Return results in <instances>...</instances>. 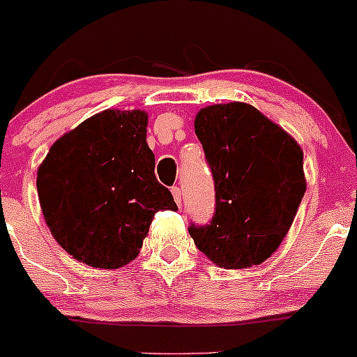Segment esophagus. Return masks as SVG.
<instances>
[{
    "label": "esophagus",
    "instance_id": "obj_1",
    "mask_svg": "<svg viewBox=\"0 0 357 357\" xmlns=\"http://www.w3.org/2000/svg\"><path fill=\"white\" fill-rule=\"evenodd\" d=\"M171 193H172V197H174L176 205L181 206V202H183V193H181V190H179L178 186H174V188H172V190H171Z\"/></svg>",
    "mask_w": 357,
    "mask_h": 357
}]
</instances>
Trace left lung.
<instances>
[{
	"instance_id": "1",
	"label": "left lung",
	"mask_w": 357,
	"mask_h": 357,
	"mask_svg": "<svg viewBox=\"0 0 357 357\" xmlns=\"http://www.w3.org/2000/svg\"><path fill=\"white\" fill-rule=\"evenodd\" d=\"M215 183V213L191 223L197 248L225 269L264 262L291 227L307 183L303 151L248 103L211 105L195 119Z\"/></svg>"
}]
</instances>
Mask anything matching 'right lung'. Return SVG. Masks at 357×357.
<instances>
[{
	"instance_id": "add662e5",
	"label": "right lung",
	"mask_w": 357,
	"mask_h": 357,
	"mask_svg": "<svg viewBox=\"0 0 357 357\" xmlns=\"http://www.w3.org/2000/svg\"><path fill=\"white\" fill-rule=\"evenodd\" d=\"M147 113L105 109L62 135L37 172L47 227L66 252L101 269L139 256L155 211L178 210L154 174Z\"/></svg>"
}]
</instances>
